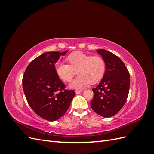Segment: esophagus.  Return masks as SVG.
<instances>
[{
	"instance_id": "esophagus-1",
	"label": "esophagus",
	"mask_w": 154,
	"mask_h": 154,
	"mask_svg": "<svg viewBox=\"0 0 154 154\" xmlns=\"http://www.w3.org/2000/svg\"><path fill=\"white\" fill-rule=\"evenodd\" d=\"M83 90H82V89H81V90H76V91H75V92L76 93V94H79V93H80V92H83Z\"/></svg>"
}]
</instances>
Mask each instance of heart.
I'll use <instances>...</instances> for the list:
<instances>
[{
	"label": "heart",
	"instance_id": "obj_1",
	"mask_svg": "<svg viewBox=\"0 0 154 154\" xmlns=\"http://www.w3.org/2000/svg\"><path fill=\"white\" fill-rule=\"evenodd\" d=\"M69 64L58 62L55 64V71L64 82H70L76 72L78 75L70 84L72 88H80L88 83H94L103 78L106 64L99 55L90 56L82 51H75L67 57Z\"/></svg>",
	"mask_w": 154,
	"mask_h": 154
}]
</instances>
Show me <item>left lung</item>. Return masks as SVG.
<instances>
[{
  "label": "left lung",
  "mask_w": 154,
  "mask_h": 154,
  "mask_svg": "<svg viewBox=\"0 0 154 154\" xmlns=\"http://www.w3.org/2000/svg\"><path fill=\"white\" fill-rule=\"evenodd\" d=\"M97 52L105 60L106 70L99 85L92 89L94 96L91 106L97 114L109 118L117 114L127 100L130 74L118 56L105 49H98Z\"/></svg>",
  "instance_id": "8db88e82"
}]
</instances>
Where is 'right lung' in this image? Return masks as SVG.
<instances>
[{
	"mask_svg": "<svg viewBox=\"0 0 154 154\" xmlns=\"http://www.w3.org/2000/svg\"><path fill=\"white\" fill-rule=\"evenodd\" d=\"M67 51L47 52L34 59L27 67L22 86L27 103L35 112L49 122L63 116L76 93L66 86L55 71V63Z\"/></svg>",
	"mask_w": 154,
	"mask_h": 154,
	"instance_id": "right-lung-1",
	"label": "right lung"
}]
</instances>
